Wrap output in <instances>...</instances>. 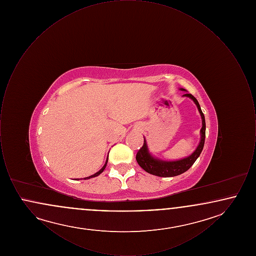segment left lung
Returning <instances> with one entry per match:
<instances>
[{
    "label": "left lung",
    "mask_w": 256,
    "mask_h": 256,
    "mask_svg": "<svg viewBox=\"0 0 256 256\" xmlns=\"http://www.w3.org/2000/svg\"><path fill=\"white\" fill-rule=\"evenodd\" d=\"M180 90L185 91V89L180 88ZM183 97L190 98L194 102H195L198 110L200 114L202 117V128H200V143L198 146L196 148L195 150L188 156L183 158L182 159H176V160H164V159L156 158L152 156L148 148L146 139L144 138V145L138 150L136 154V160L139 166L146 170V172L158 176L161 178H172V176H180L186 170H189L190 167L195 163L196 160L200 156L204 146V140H206V119L202 111L200 110V104L196 100L194 96L191 94H184Z\"/></svg>",
    "instance_id": "1"
}]
</instances>
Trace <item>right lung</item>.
Returning a JSON list of instances; mask_svg holds the SVG:
<instances>
[{
  "instance_id": "add662e5",
  "label": "right lung",
  "mask_w": 256,
  "mask_h": 256,
  "mask_svg": "<svg viewBox=\"0 0 256 256\" xmlns=\"http://www.w3.org/2000/svg\"><path fill=\"white\" fill-rule=\"evenodd\" d=\"M108 158H106V163H104V165L102 167V169L100 170H98L97 172H95L94 174H92V176H87V178H84V180H89V178H96V176H100L102 172H104V170L106 169V164H108Z\"/></svg>"
}]
</instances>
